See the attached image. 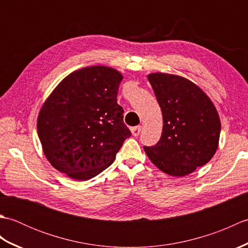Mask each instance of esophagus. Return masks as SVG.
I'll use <instances>...</instances> for the list:
<instances>
[{
	"label": "esophagus",
	"instance_id": "34e87169",
	"mask_svg": "<svg viewBox=\"0 0 248 248\" xmlns=\"http://www.w3.org/2000/svg\"><path fill=\"white\" fill-rule=\"evenodd\" d=\"M140 131H141L140 125H136V127L131 129V132H132V135H134V136H138L140 133Z\"/></svg>",
	"mask_w": 248,
	"mask_h": 248
}]
</instances>
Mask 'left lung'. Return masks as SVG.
Instances as JSON below:
<instances>
[{
    "mask_svg": "<svg viewBox=\"0 0 248 248\" xmlns=\"http://www.w3.org/2000/svg\"><path fill=\"white\" fill-rule=\"evenodd\" d=\"M148 80L162 110L163 132L155 146H144L145 152L168 175H188L207 164L217 149V110L202 89L182 77L157 72Z\"/></svg>",
    "mask_w": 248,
    "mask_h": 248,
    "instance_id": "8db88e82",
    "label": "left lung"
}]
</instances>
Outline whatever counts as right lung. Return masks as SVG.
<instances>
[{
	"mask_svg": "<svg viewBox=\"0 0 248 248\" xmlns=\"http://www.w3.org/2000/svg\"><path fill=\"white\" fill-rule=\"evenodd\" d=\"M123 76L92 66L72 72L40 109L37 130L46 159L57 170L88 180L112 164L131 131L117 103Z\"/></svg>",
	"mask_w": 248,
	"mask_h": 248,
	"instance_id": "obj_1",
	"label": "right lung"
}]
</instances>
